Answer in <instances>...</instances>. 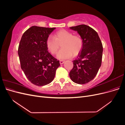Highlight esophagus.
Here are the masks:
<instances>
[{"label":"esophagus","instance_id":"1","mask_svg":"<svg viewBox=\"0 0 125 125\" xmlns=\"http://www.w3.org/2000/svg\"><path fill=\"white\" fill-rule=\"evenodd\" d=\"M59 62L60 65H62V64H63L64 62H65V61H64V60H60Z\"/></svg>","mask_w":125,"mask_h":125}]
</instances>
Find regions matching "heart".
Wrapping results in <instances>:
<instances>
[{"instance_id":"obj_1","label":"heart","mask_w":125,"mask_h":125,"mask_svg":"<svg viewBox=\"0 0 125 125\" xmlns=\"http://www.w3.org/2000/svg\"><path fill=\"white\" fill-rule=\"evenodd\" d=\"M62 43V49L57 55L60 60H65L71 58L73 55L77 56L81 51L83 47V40L81 37L66 30H61L57 32L54 37L48 36L46 40V45L52 54L57 52L59 44Z\"/></svg>"}]
</instances>
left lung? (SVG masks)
<instances>
[{
    "label": "left lung",
    "instance_id": "obj_1",
    "mask_svg": "<svg viewBox=\"0 0 125 125\" xmlns=\"http://www.w3.org/2000/svg\"><path fill=\"white\" fill-rule=\"evenodd\" d=\"M69 28L77 31L83 42L77 58L73 60L69 76L75 83L85 84L95 78L101 66L103 45L97 33L89 26L81 24Z\"/></svg>",
    "mask_w": 125,
    "mask_h": 125
}]
</instances>
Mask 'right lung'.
Listing matches in <instances>:
<instances>
[{"label": "right lung", "instance_id": "1", "mask_svg": "<svg viewBox=\"0 0 125 125\" xmlns=\"http://www.w3.org/2000/svg\"><path fill=\"white\" fill-rule=\"evenodd\" d=\"M33 26L23 33L18 48L22 70L28 80L37 86L50 83L54 80L59 60L47 50L46 40L55 29Z\"/></svg>", "mask_w": 125, "mask_h": 125}]
</instances>
